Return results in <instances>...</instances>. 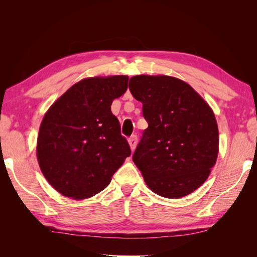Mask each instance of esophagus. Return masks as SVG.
Instances as JSON below:
<instances>
[{"label": "esophagus", "instance_id": "obj_1", "mask_svg": "<svg viewBox=\"0 0 257 257\" xmlns=\"http://www.w3.org/2000/svg\"><path fill=\"white\" fill-rule=\"evenodd\" d=\"M137 135H132L128 139H127V142H128V145H130V147H131V150L132 151H134L135 150V148H136V145H137Z\"/></svg>", "mask_w": 257, "mask_h": 257}]
</instances>
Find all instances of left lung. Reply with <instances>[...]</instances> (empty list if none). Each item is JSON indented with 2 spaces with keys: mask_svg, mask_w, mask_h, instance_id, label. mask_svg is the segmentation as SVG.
<instances>
[{
  "mask_svg": "<svg viewBox=\"0 0 257 257\" xmlns=\"http://www.w3.org/2000/svg\"><path fill=\"white\" fill-rule=\"evenodd\" d=\"M128 88L149 124L133 154L148 188L166 198L189 195L207 180L219 153L212 109L175 77L137 75Z\"/></svg>",
  "mask_w": 257,
  "mask_h": 257,
  "instance_id": "1",
  "label": "left lung"
}]
</instances>
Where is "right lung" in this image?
I'll list each match as a JSON object with an SVG mask.
<instances>
[{"mask_svg":"<svg viewBox=\"0 0 257 257\" xmlns=\"http://www.w3.org/2000/svg\"><path fill=\"white\" fill-rule=\"evenodd\" d=\"M128 77H91L75 83L44 115L37 138L38 164L47 181L74 199L94 196L131 155L111 112Z\"/></svg>","mask_w":257,"mask_h":257,"instance_id":"1","label":"right lung"}]
</instances>
